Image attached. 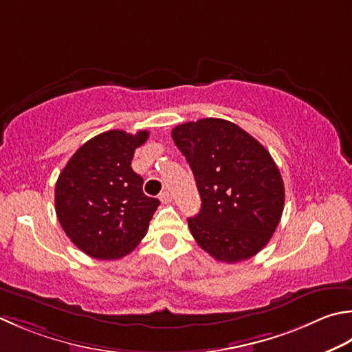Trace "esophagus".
<instances>
[{
    "label": "esophagus",
    "mask_w": 352,
    "mask_h": 352,
    "mask_svg": "<svg viewBox=\"0 0 352 352\" xmlns=\"http://www.w3.org/2000/svg\"><path fill=\"white\" fill-rule=\"evenodd\" d=\"M160 199H162V203H164V204H169V203L172 201V195H170V192H169V190H163L162 194H160Z\"/></svg>",
    "instance_id": "esophagus-1"
}]
</instances>
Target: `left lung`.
<instances>
[{
	"label": "left lung",
	"mask_w": 352,
	"mask_h": 352,
	"mask_svg": "<svg viewBox=\"0 0 352 352\" xmlns=\"http://www.w3.org/2000/svg\"><path fill=\"white\" fill-rule=\"evenodd\" d=\"M194 172L201 210L188 219L192 236L212 258L233 264L254 256L273 236L285 190L270 153L224 119H199L172 129Z\"/></svg>",
	"instance_id": "8db88e82"
}]
</instances>
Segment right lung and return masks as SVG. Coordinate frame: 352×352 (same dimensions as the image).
Instances as JSON below:
<instances>
[{
    "mask_svg": "<svg viewBox=\"0 0 352 352\" xmlns=\"http://www.w3.org/2000/svg\"><path fill=\"white\" fill-rule=\"evenodd\" d=\"M148 131L113 129L89 139L62 169L54 209L72 243L96 259H119L146 235L157 198L143 194V178L131 168Z\"/></svg>",
    "mask_w": 352,
    "mask_h": 352,
    "instance_id": "add662e5",
    "label": "right lung"
}]
</instances>
